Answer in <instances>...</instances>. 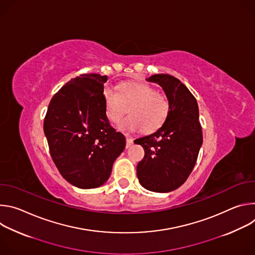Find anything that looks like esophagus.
Returning <instances> with one entry per match:
<instances>
[{"instance_id":"34e87169","label":"esophagus","mask_w":255,"mask_h":255,"mask_svg":"<svg viewBox=\"0 0 255 255\" xmlns=\"http://www.w3.org/2000/svg\"><path fill=\"white\" fill-rule=\"evenodd\" d=\"M132 144H133V138L127 136V137H126V147H127V148L130 147Z\"/></svg>"}]
</instances>
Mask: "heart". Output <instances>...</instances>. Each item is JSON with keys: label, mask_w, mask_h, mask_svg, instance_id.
<instances>
[{"label": "heart", "mask_w": 255, "mask_h": 255, "mask_svg": "<svg viewBox=\"0 0 255 255\" xmlns=\"http://www.w3.org/2000/svg\"><path fill=\"white\" fill-rule=\"evenodd\" d=\"M107 118L118 123L128 112L130 116L118 125L124 132L153 133L164 123L169 104L166 97L146 84L126 83L118 87L117 93L110 89L104 91Z\"/></svg>", "instance_id": "obj_1"}]
</instances>
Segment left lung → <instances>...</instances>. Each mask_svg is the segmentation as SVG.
Masks as SVG:
<instances>
[{"label": "left lung", "mask_w": 255, "mask_h": 255, "mask_svg": "<svg viewBox=\"0 0 255 255\" xmlns=\"http://www.w3.org/2000/svg\"><path fill=\"white\" fill-rule=\"evenodd\" d=\"M146 81L163 89L169 109L156 132L134 141L145 152L137 177L148 191L168 193L185 183L196 164L203 144L199 107L189 89L172 76L153 75Z\"/></svg>", "instance_id": "left-lung-1"}]
</instances>
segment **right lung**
<instances>
[{
  "mask_svg": "<svg viewBox=\"0 0 255 255\" xmlns=\"http://www.w3.org/2000/svg\"><path fill=\"white\" fill-rule=\"evenodd\" d=\"M107 76L86 74L70 80L51 99L43 123L50 155L60 174L80 189L104 185L126 145L105 109Z\"/></svg>",
  "mask_w": 255,
  "mask_h": 255,
  "instance_id": "1",
  "label": "right lung"
}]
</instances>
